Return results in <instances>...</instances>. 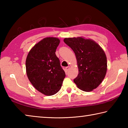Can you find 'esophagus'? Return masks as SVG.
I'll return each instance as SVG.
<instances>
[{"label":"esophagus","instance_id":"1","mask_svg":"<svg viewBox=\"0 0 128 128\" xmlns=\"http://www.w3.org/2000/svg\"><path fill=\"white\" fill-rule=\"evenodd\" d=\"M69 68H70V66H69L66 67V69H65V70H66V72H68V70L69 69Z\"/></svg>","mask_w":128,"mask_h":128}]
</instances>
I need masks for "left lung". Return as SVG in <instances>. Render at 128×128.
Segmentation results:
<instances>
[{
    "mask_svg": "<svg viewBox=\"0 0 128 128\" xmlns=\"http://www.w3.org/2000/svg\"><path fill=\"white\" fill-rule=\"evenodd\" d=\"M76 56L78 74L73 81L80 89L91 92L100 85L107 69V57L98 43L83 37L65 38Z\"/></svg>",
    "mask_w": 128,
    "mask_h": 128,
    "instance_id": "left-lung-1",
    "label": "left lung"
}]
</instances>
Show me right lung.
<instances>
[{
  "instance_id": "right-lung-1",
  "label": "right lung",
  "mask_w": 128,
  "mask_h": 128,
  "mask_svg": "<svg viewBox=\"0 0 128 128\" xmlns=\"http://www.w3.org/2000/svg\"><path fill=\"white\" fill-rule=\"evenodd\" d=\"M59 43L57 38L43 39L30 50L26 59V70L30 82L38 91L48 96L59 92L66 77L55 54Z\"/></svg>"
}]
</instances>
